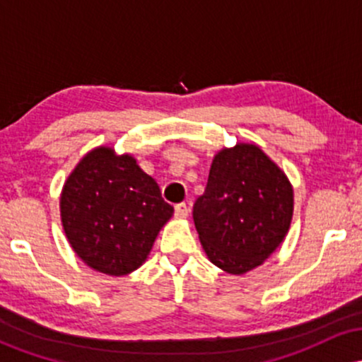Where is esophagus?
<instances>
[{
	"mask_svg": "<svg viewBox=\"0 0 362 362\" xmlns=\"http://www.w3.org/2000/svg\"><path fill=\"white\" fill-rule=\"evenodd\" d=\"M175 216L177 218H187L189 216V207H187L185 202H180V204L175 206Z\"/></svg>",
	"mask_w": 362,
	"mask_h": 362,
	"instance_id": "esophagus-1",
	"label": "esophagus"
}]
</instances>
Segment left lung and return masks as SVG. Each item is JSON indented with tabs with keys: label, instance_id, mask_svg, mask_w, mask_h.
<instances>
[{
	"label": "left lung",
	"instance_id": "left-lung-1",
	"mask_svg": "<svg viewBox=\"0 0 362 362\" xmlns=\"http://www.w3.org/2000/svg\"><path fill=\"white\" fill-rule=\"evenodd\" d=\"M194 224L214 265L245 274L279 247L293 218L288 177L255 144H236L214 156Z\"/></svg>",
	"mask_w": 362,
	"mask_h": 362
}]
</instances>
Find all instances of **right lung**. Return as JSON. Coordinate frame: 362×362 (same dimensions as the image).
Here are the masks:
<instances>
[{"label": "right lung", "mask_w": 362, "mask_h": 362, "mask_svg": "<svg viewBox=\"0 0 362 362\" xmlns=\"http://www.w3.org/2000/svg\"><path fill=\"white\" fill-rule=\"evenodd\" d=\"M172 214L155 178L132 156H115L109 148L83 158L61 195L62 226L73 250L109 276L136 271Z\"/></svg>", "instance_id": "right-lung-1"}]
</instances>
